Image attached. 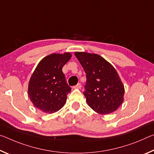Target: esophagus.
I'll list each match as a JSON object with an SVG mask.
<instances>
[{
    "mask_svg": "<svg viewBox=\"0 0 154 154\" xmlns=\"http://www.w3.org/2000/svg\"><path fill=\"white\" fill-rule=\"evenodd\" d=\"M81 88H82V85H81V83H77L76 85H75L73 87V88H77V89H80Z\"/></svg>",
    "mask_w": 154,
    "mask_h": 154,
    "instance_id": "1",
    "label": "esophagus"
}]
</instances>
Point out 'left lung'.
Returning a JSON list of instances; mask_svg holds the SVG:
<instances>
[{
  "mask_svg": "<svg viewBox=\"0 0 154 154\" xmlns=\"http://www.w3.org/2000/svg\"><path fill=\"white\" fill-rule=\"evenodd\" d=\"M75 55L86 74L83 93L88 105L101 115L116 111L123 103L124 86L115 68L98 54L75 52Z\"/></svg>",
  "mask_w": 154,
  "mask_h": 154,
  "instance_id": "1",
  "label": "left lung"
}]
</instances>
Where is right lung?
Segmentation results:
<instances>
[{
    "mask_svg": "<svg viewBox=\"0 0 154 154\" xmlns=\"http://www.w3.org/2000/svg\"><path fill=\"white\" fill-rule=\"evenodd\" d=\"M71 54H53L40 61L28 83V96L36 108L52 113L62 108L71 91L65 79L62 67Z\"/></svg>",
    "mask_w": 154,
    "mask_h": 154,
    "instance_id": "1",
    "label": "right lung"
}]
</instances>
